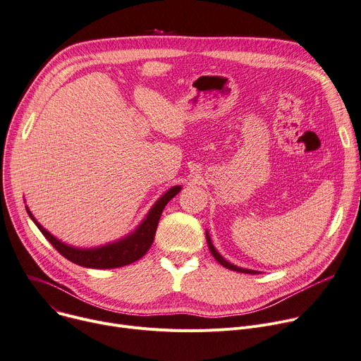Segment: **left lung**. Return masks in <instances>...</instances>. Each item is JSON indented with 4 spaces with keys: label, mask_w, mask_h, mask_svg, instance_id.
I'll list each match as a JSON object with an SVG mask.
<instances>
[{
    "label": "left lung",
    "mask_w": 361,
    "mask_h": 361,
    "mask_svg": "<svg viewBox=\"0 0 361 361\" xmlns=\"http://www.w3.org/2000/svg\"><path fill=\"white\" fill-rule=\"evenodd\" d=\"M206 239H207V245H209V250H210L212 255L214 257L216 261H218L219 264H222L224 267H226V269H229V270H233V271H239V273H247V274H257V273H258V271H255V270H247V269H241V267L233 266V264H231L229 261H226L218 251L214 250V247H213V244H212V241H210V236H209L207 232H206Z\"/></svg>",
    "instance_id": "obj_1"
}]
</instances>
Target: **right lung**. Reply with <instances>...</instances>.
<instances>
[{
  "mask_svg": "<svg viewBox=\"0 0 361 361\" xmlns=\"http://www.w3.org/2000/svg\"><path fill=\"white\" fill-rule=\"evenodd\" d=\"M180 190H181V185H174L168 190L166 193H164L161 199L152 206V209L147 214V218L143 219V222L126 238H122L116 243H111L103 247H94V248H75L68 244H63L58 238H55L54 235L47 232L33 218V214L27 206H26V210L32 218V221L39 228V231L43 233V236L66 259L87 269H117L137 261L148 252V250L154 243L157 226L165 204L174 196H177Z\"/></svg>",
  "mask_w": 361,
  "mask_h": 361,
  "instance_id": "1",
  "label": "right lung"
}]
</instances>
